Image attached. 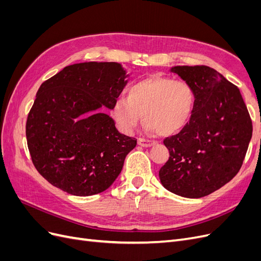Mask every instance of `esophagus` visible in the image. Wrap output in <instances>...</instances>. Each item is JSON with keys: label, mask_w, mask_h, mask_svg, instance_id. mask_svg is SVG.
<instances>
[{"label": "esophagus", "mask_w": 261, "mask_h": 261, "mask_svg": "<svg viewBox=\"0 0 261 261\" xmlns=\"http://www.w3.org/2000/svg\"><path fill=\"white\" fill-rule=\"evenodd\" d=\"M155 143L152 140L149 139H145V138H138V145L141 147H151L153 146Z\"/></svg>", "instance_id": "obj_1"}]
</instances>
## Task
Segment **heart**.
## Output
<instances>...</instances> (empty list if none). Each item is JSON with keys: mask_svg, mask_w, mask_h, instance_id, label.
Returning <instances> with one entry per match:
<instances>
[{"mask_svg": "<svg viewBox=\"0 0 261 261\" xmlns=\"http://www.w3.org/2000/svg\"><path fill=\"white\" fill-rule=\"evenodd\" d=\"M195 101V92L187 83L151 76L133 84L125 98L115 99L110 115L122 133H132L143 115L148 129L171 136L191 121Z\"/></svg>", "mask_w": 261, "mask_h": 261, "instance_id": "heart-1", "label": "heart"}]
</instances>
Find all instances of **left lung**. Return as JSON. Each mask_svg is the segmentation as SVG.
Listing matches in <instances>:
<instances>
[{
    "instance_id": "8db88e82",
    "label": "left lung",
    "mask_w": 261,
    "mask_h": 261,
    "mask_svg": "<svg viewBox=\"0 0 261 261\" xmlns=\"http://www.w3.org/2000/svg\"><path fill=\"white\" fill-rule=\"evenodd\" d=\"M192 87L195 108L191 121L165 138L170 158L159 171L162 185L173 194L200 198L238 174L252 135V124L240 89L206 65L174 66Z\"/></svg>"
}]
</instances>
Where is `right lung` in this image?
I'll use <instances>...</instances> for the list:
<instances>
[{
	"label": "right lung",
	"instance_id": "obj_1",
	"mask_svg": "<svg viewBox=\"0 0 261 261\" xmlns=\"http://www.w3.org/2000/svg\"><path fill=\"white\" fill-rule=\"evenodd\" d=\"M127 76L120 63L86 62L41 84L26 137L35 168L50 184L74 196L99 194L113 184L137 139L121 134L98 109H110Z\"/></svg>",
	"mask_w": 261,
	"mask_h": 261
}]
</instances>
